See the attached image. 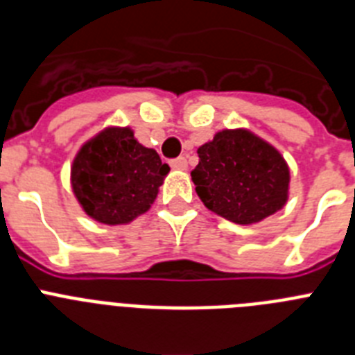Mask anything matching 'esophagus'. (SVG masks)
<instances>
[{
	"label": "esophagus",
	"instance_id": "1",
	"mask_svg": "<svg viewBox=\"0 0 355 355\" xmlns=\"http://www.w3.org/2000/svg\"><path fill=\"white\" fill-rule=\"evenodd\" d=\"M171 167L175 168V171H184V168L188 167L187 158H184V156H180V158L172 159V162H171Z\"/></svg>",
	"mask_w": 355,
	"mask_h": 355
}]
</instances>
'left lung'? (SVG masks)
<instances>
[{"mask_svg": "<svg viewBox=\"0 0 355 355\" xmlns=\"http://www.w3.org/2000/svg\"><path fill=\"white\" fill-rule=\"evenodd\" d=\"M197 155L196 192L216 215L247 225L286 205L290 168L275 147L250 131H218Z\"/></svg>", "mask_w": 355, "mask_h": 355, "instance_id": "left-lung-1", "label": "left lung"}]
</instances>
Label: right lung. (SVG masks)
Returning <instances> with one entry per match:
<instances>
[{
    "label": "right lung",
    "mask_w": 355,
    "mask_h": 355,
    "mask_svg": "<svg viewBox=\"0 0 355 355\" xmlns=\"http://www.w3.org/2000/svg\"><path fill=\"white\" fill-rule=\"evenodd\" d=\"M171 167L130 128H108L85 144L71 168L72 192L101 224H128L146 213Z\"/></svg>",
    "instance_id": "1"
}]
</instances>
